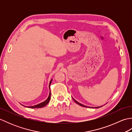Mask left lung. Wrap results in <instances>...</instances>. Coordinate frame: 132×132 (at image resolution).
I'll return each instance as SVG.
<instances>
[{
    "mask_svg": "<svg viewBox=\"0 0 132 132\" xmlns=\"http://www.w3.org/2000/svg\"><path fill=\"white\" fill-rule=\"evenodd\" d=\"M72 99H73V100H74V102L76 103L77 104H79V105H80V106H83V107H88V108H99V107H102V106H103L102 105V106H96V107H92V106H86V105H83V104H81V103H79V102H78L77 100H75L74 98H72Z\"/></svg>",
    "mask_w": 132,
    "mask_h": 132,
    "instance_id": "left-lung-1",
    "label": "left lung"
}]
</instances>
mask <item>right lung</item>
<instances>
[{"instance_id":"add662e5","label":"right lung","mask_w":132,"mask_h":132,"mask_svg":"<svg viewBox=\"0 0 132 132\" xmlns=\"http://www.w3.org/2000/svg\"><path fill=\"white\" fill-rule=\"evenodd\" d=\"M52 80L53 79H51V80L50 81V83H49V89H50V85H51V83L52 82ZM50 96H51V92H50H50H49V96L47 98V99L46 100H45L44 102H42L40 104H38L37 105H33V106H25L24 105H23L24 106H26V107H28V108H43L44 107V106H45L46 104H48V103L49 102V101L50 100Z\"/></svg>"}]
</instances>
